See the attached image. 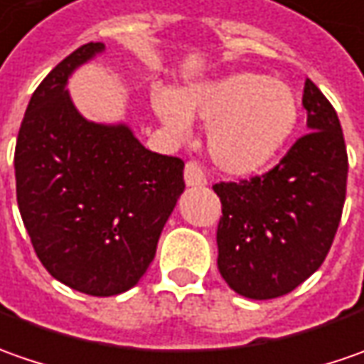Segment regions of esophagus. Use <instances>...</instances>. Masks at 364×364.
<instances>
[{"mask_svg": "<svg viewBox=\"0 0 364 364\" xmlns=\"http://www.w3.org/2000/svg\"><path fill=\"white\" fill-rule=\"evenodd\" d=\"M207 183L205 175H203V169L193 163V161H189L187 165H185V185L187 187H203Z\"/></svg>", "mask_w": 364, "mask_h": 364, "instance_id": "esophagus-1", "label": "esophagus"}]
</instances>
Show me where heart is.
<instances>
[{
	"instance_id": "heart-1",
	"label": "heart",
	"mask_w": 364,
	"mask_h": 364,
	"mask_svg": "<svg viewBox=\"0 0 364 364\" xmlns=\"http://www.w3.org/2000/svg\"><path fill=\"white\" fill-rule=\"evenodd\" d=\"M153 110L177 132L185 131L189 120L209 124V157L233 177H250L269 167L298 124L292 88L245 70L187 84L175 95L161 90L153 96Z\"/></svg>"
}]
</instances>
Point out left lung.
Segmentation results:
<instances>
[{
    "mask_svg": "<svg viewBox=\"0 0 364 364\" xmlns=\"http://www.w3.org/2000/svg\"><path fill=\"white\" fill-rule=\"evenodd\" d=\"M304 136L262 177L218 183V268L240 296L269 300L310 278L331 250L346 195L345 136L336 110L304 84Z\"/></svg>",
    "mask_w": 364,
    "mask_h": 364,
    "instance_id": "8db88e82",
    "label": "left lung"
}]
</instances>
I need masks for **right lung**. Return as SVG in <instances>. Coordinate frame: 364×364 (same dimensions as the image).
<instances>
[{"label": "right lung", "instance_id": "right-lung-1", "mask_svg": "<svg viewBox=\"0 0 364 364\" xmlns=\"http://www.w3.org/2000/svg\"><path fill=\"white\" fill-rule=\"evenodd\" d=\"M105 52L74 50L36 88L16 143V191L44 268L90 296L143 278L185 189L181 159L144 149L129 124L84 119L70 98L74 70Z\"/></svg>", "mask_w": 364, "mask_h": 364}]
</instances>
